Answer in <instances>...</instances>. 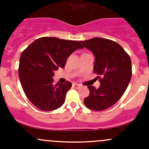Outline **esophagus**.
<instances>
[{
    "label": "esophagus",
    "mask_w": 149,
    "mask_h": 149,
    "mask_svg": "<svg viewBox=\"0 0 149 149\" xmlns=\"http://www.w3.org/2000/svg\"><path fill=\"white\" fill-rule=\"evenodd\" d=\"M73 86L74 87V88H80L81 87V85H80V84H73Z\"/></svg>",
    "instance_id": "34e87169"
}]
</instances>
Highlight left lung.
I'll list each match as a JSON object with an SVG mask.
<instances>
[{"label":"left lung","mask_w":149,"mask_h":149,"mask_svg":"<svg viewBox=\"0 0 149 149\" xmlns=\"http://www.w3.org/2000/svg\"><path fill=\"white\" fill-rule=\"evenodd\" d=\"M80 42L93 52L95 57L94 72L102 76L98 88L88 86L90 93L84 103L92 110H104L121 98L130 83V56L118 43L108 39L94 37Z\"/></svg>","instance_id":"obj_1"}]
</instances>
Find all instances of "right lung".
<instances>
[{
    "label": "right lung",
    "mask_w": 149,
    "mask_h": 149,
    "mask_svg": "<svg viewBox=\"0 0 149 149\" xmlns=\"http://www.w3.org/2000/svg\"><path fill=\"white\" fill-rule=\"evenodd\" d=\"M80 42L44 37L37 39L22 52L19 76L28 100L43 111H52L65 102L66 92L72 84H53L55 70L65 67L68 58L77 49Z\"/></svg>",
    "instance_id": "obj_1"
}]
</instances>
